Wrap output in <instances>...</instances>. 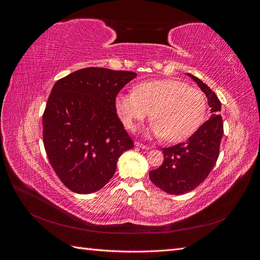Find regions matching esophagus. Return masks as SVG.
I'll return each instance as SVG.
<instances>
[{"label":"esophagus","mask_w":260,"mask_h":260,"mask_svg":"<svg viewBox=\"0 0 260 260\" xmlns=\"http://www.w3.org/2000/svg\"><path fill=\"white\" fill-rule=\"evenodd\" d=\"M135 144H136V146H138L140 148H143V149H148L149 148V146H147V145H145L143 143H141V142H136Z\"/></svg>","instance_id":"34e87169"}]
</instances>
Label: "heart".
<instances>
[{"mask_svg": "<svg viewBox=\"0 0 260 260\" xmlns=\"http://www.w3.org/2000/svg\"><path fill=\"white\" fill-rule=\"evenodd\" d=\"M116 111L123 124L136 128L151 113V135L177 143L190 138L205 121L207 100L201 90L176 79L139 83L135 92L120 93Z\"/></svg>", "mask_w": 260, "mask_h": 260, "instance_id": "obj_1", "label": "heart"}]
</instances>
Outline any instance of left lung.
Here are the masks:
<instances>
[{
	"instance_id": "left-lung-1",
	"label": "left lung",
	"mask_w": 260,
	"mask_h": 260,
	"mask_svg": "<svg viewBox=\"0 0 260 260\" xmlns=\"http://www.w3.org/2000/svg\"><path fill=\"white\" fill-rule=\"evenodd\" d=\"M187 75L206 94L211 117L186 142L162 148L165 159L161 166L149 171V179L156 186L164 192L175 195L194 190L208 177L218 159L220 142L223 136L219 99L199 78Z\"/></svg>"
}]
</instances>
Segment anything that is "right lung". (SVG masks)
I'll return each instance as SVG.
<instances>
[{
  "label": "right lung",
  "mask_w": 260,
  "mask_h": 260,
  "mask_svg": "<svg viewBox=\"0 0 260 260\" xmlns=\"http://www.w3.org/2000/svg\"><path fill=\"white\" fill-rule=\"evenodd\" d=\"M136 73L88 67L54 84L43 113V143L55 174L69 190L89 194L113 178L133 141L115 100Z\"/></svg>",
  "instance_id": "1"
}]
</instances>
